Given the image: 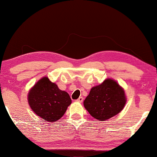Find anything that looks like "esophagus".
I'll list each match as a JSON object with an SVG mask.
<instances>
[{
	"label": "esophagus",
	"mask_w": 157,
	"mask_h": 157,
	"mask_svg": "<svg viewBox=\"0 0 157 157\" xmlns=\"http://www.w3.org/2000/svg\"><path fill=\"white\" fill-rule=\"evenodd\" d=\"M83 100V97H80L78 99H77L76 101H78V102H82Z\"/></svg>",
	"instance_id": "1"
}]
</instances>
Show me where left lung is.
I'll return each mask as SVG.
<instances>
[{
  "mask_svg": "<svg viewBox=\"0 0 157 157\" xmlns=\"http://www.w3.org/2000/svg\"><path fill=\"white\" fill-rule=\"evenodd\" d=\"M125 103L124 89L115 81L107 78L91 89L83 105L93 117L105 121L121 113Z\"/></svg>",
  "mask_w": 157,
  "mask_h": 157,
  "instance_id": "1",
  "label": "left lung"
}]
</instances>
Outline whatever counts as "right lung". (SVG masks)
<instances>
[{
	"mask_svg": "<svg viewBox=\"0 0 157 157\" xmlns=\"http://www.w3.org/2000/svg\"><path fill=\"white\" fill-rule=\"evenodd\" d=\"M28 102L36 115L52 123L63 116L71 104V99L66 91L60 90L56 83L45 76L30 89Z\"/></svg>",
	"mask_w": 157,
	"mask_h": 157,
	"instance_id": "1",
	"label": "right lung"
}]
</instances>
